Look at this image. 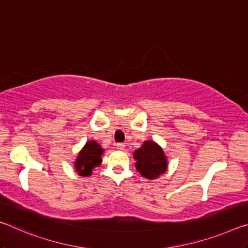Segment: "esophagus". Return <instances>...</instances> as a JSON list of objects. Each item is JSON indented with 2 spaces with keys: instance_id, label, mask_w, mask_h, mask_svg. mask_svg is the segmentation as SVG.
<instances>
[{
  "instance_id": "34e87169",
  "label": "esophagus",
  "mask_w": 248,
  "mask_h": 248,
  "mask_svg": "<svg viewBox=\"0 0 248 248\" xmlns=\"http://www.w3.org/2000/svg\"><path fill=\"white\" fill-rule=\"evenodd\" d=\"M124 143H117V149L119 150H124Z\"/></svg>"
}]
</instances>
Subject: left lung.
<instances>
[{"label":"left lung","mask_w":248,"mask_h":248,"mask_svg":"<svg viewBox=\"0 0 248 248\" xmlns=\"http://www.w3.org/2000/svg\"><path fill=\"white\" fill-rule=\"evenodd\" d=\"M136 169L148 179H155L167 170V158L164 151L154 141H145L140 149L134 151Z\"/></svg>","instance_id":"8db88e82"}]
</instances>
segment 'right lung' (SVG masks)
<instances>
[{"mask_svg":"<svg viewBox=\"0 0 248 248\" xmlns=\"http://www.w3.org/2000/svg\"><path fill=\"white\" fill-rule=\"evenodd\" d=\"M104 149H102L96 141H87L84 148L79 151L77 159H75V170L78 175L87 177L92 175L93 170L102 163V154Z\"/></svg>","mask_w":248,"mask_h":248,"instance_id":"right-lung-1","label":"right lung"}]
</instances>
